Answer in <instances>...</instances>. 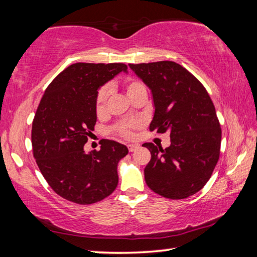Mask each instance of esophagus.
Masks as SVG:
<instances>
[{
	"label": "esophagus",
	"instance_id": "esophagus-1",
	"mask_svg": "<svg viewBox=\"0 0 257 257\" xmlns=\"http://www.w3.org/2000/svg\"><path fill=\"white\" fill-rule=\"evenodd\" d=\"M137 149H138V145H135V144H129V145H128L129 152H135Z\"/></svg>",
	"mask_w": 257,
	"mask_h": 257
}]
</instances>
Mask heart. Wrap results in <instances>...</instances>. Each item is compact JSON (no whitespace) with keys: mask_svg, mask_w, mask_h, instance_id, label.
<instances>
[{"mask_svg":"<svg viewBox=\"0 0 257 257\" xmlns=\"http://www.w3.org/2000/svg\"><path fill=\"white\" fill-rule=\"evenodd\" d=\"M124 89H125V93L128 95V97L132 98L136 94L143 92V90H146V87L142 81L136 80V79H129L125 81ZM108 93H110V90H108L107 87H103V88L99 89L96 97L97 114H102V113H104V111H105ZM138 127H139L138 122H127V123H120L119 125H116L115 130L120 135H122V136L127 138H132L134 137V130Z\"/></svg>","mask_w":257,"mask_h":257,"instance_id":"1","label":"heart"}]
</instances>
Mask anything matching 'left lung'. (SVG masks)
<instances>
[{"label": "left lung", "instance_id": "obj_1", "mask_svg": "<svg viewBox=\"0 0 257 257\" xmlns=\"http://www.w3.org/2000/svg\"><path fill=\"white\" fill-rule=\"evenodd\" d=\"M152 92L154 116L150 130L170 134L167 149L143 144L151 152L144 175L161 196L182 199L201 190L220 156L221 128L204 86L172 61L129 64Z\"/></svg>", "mask_w": 257, "mask_h": 257}]
</instances>
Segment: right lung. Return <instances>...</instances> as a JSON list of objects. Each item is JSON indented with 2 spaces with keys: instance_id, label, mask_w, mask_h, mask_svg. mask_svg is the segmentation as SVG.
<instances>
[{
  "instance_id": "add662e5",
  "label": "right lung",
  "mask_w": 257,
  "mask_h": 257,
  "mask_svg": "<svg viewBox=\"0 0 257 257\" xmlns=\"http://www.w3.org/2000/svg\"><path fill=\"white\" fill-rule=\"evenodd\" d=\"M123 63H73L47 87L33 121L32 145L43 177L68 201L93 204L118 186V163L127 146L103 139L101 150L86 153L84 145L96 123L97 90Z\"/></svg>"
}]
</instances>
